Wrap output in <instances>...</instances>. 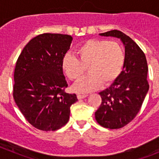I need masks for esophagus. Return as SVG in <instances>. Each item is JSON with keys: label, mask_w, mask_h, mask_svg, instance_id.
Returning <instances> with one entry per match:
<instances>
[{"label": "esophagus", "mask_w": 159, "mask_h": 159, "mask_svg": "<svg viewBox=\"0 0 159 159\" xmlns=\"http://www.w3.org/2000/svg\"><path fill=\"white\" fill-rule=\"evenodd\" d=\"M88 94H78L77 95V97H78V99H84V98H86L88 96Z\"/></svg>", "instance_id": "esophagus-1"}]
</instances>
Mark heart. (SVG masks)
<instances>
[{"label": "heart", "mask_w": 159, "mask_h": 159, "mask_svg": "<svg viewBox=\"0 0 159 159\" xmlns=\"http://www.w3.org/2000/svg\"><path fill=\"white\" fill-rule=\"evenodd\" d=\"M74 55L66 54L62 59L61 67L67 78L78 81L86 67L88 74L75 85L79 92H92L101 84L108 85L117 80L125 62L123 47L116 41L88 40L81 43Z\"/></svg>", "instance_id": "heart-1"}]
</instances>
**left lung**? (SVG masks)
<instances>
[{"label": "left lung", "mask_w": 159, "mask_h": 159, "mask_svg": "<svg viewBox=\"0 0 159 159\" xmlns=\"http://www.w3.org/2000/svg\"><path fill=\"white\" fill-rule=\"evenodd\" d=\"M99 35L119 38L125 46L123 71L110 88L99 92L102 102L95 113L100 126L119 129L131 122L141 109L149 90L148 66L139 46L121 31H108Z\"/></svg>", "instance_id": "left-lung-1"}]
</instances>
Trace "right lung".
<instances>
[{"instance_id": "add662e5", "label": "right lung", "mask_w": 159, "mask_h": 159, "mask_svg": "<svg viewBox=\"0 0 159 159\" xmlns=\"http://www.w3.org/2000/svg\"><path fill=\"white\" fill-rule=\"evenodd\" d=\"M72 41L69 35L43 33L25 45L14 70V100L39 130H57L68 122L75 94L66 93L61 62Z\"/></svg>"}]
</instances>
